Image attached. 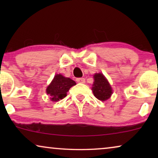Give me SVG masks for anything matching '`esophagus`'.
Returning a JSON list of instances; mask_svg holds the SVG:
<instances>
[{"label":"esophagus","instance_id":"obj_1","mask_svg":"<svg viewBox=\"0 0 158 158\" xmlns=\"http://www.w3.org/2000/svg\"><path fill=\"white\" fill-rule=\"evenodd\" d=\"M76 81L77 83H84L85 82V78H83V77H79V78L76 79Z\"/></svg>","mask_w":158,"mask_h":158}]
</instances>
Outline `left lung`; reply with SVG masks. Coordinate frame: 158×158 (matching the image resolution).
<instances>
[{
  "label": "left lung",
  "instance_id": "obj_1",
  "mask_svg": "<svg viewBox=\"0 0 158 158\" xmlns=\"http://www.w3.org/2000/svg\"><path fill=\"white\" fill-rule=\"evenodd\" d=\"M94 82L92 90L94 95L98 100L105 101L111 97L113 90L109 81L101 73H96L94 75Z\"/></svg>",
  "mask_w": 158,
  "mask_h": 158
}]
</instances>
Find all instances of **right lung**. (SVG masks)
<instances>
[{"label":"right lung","instance_id":"1","mask_svg":"<svg viewBox=\"0 0 158 158\" xmlns=\"http://www.w3.org/2000/svg\"><path fill=\"white\" fill-rule=\"evenodd\" d=\"M75 85H76V83L72 79L57 74L47 88L46 92L51 96L52 101H58L64 98L70 88Z\"/></svg>","mask_w":158,"mask_h":158}]
</instances>
